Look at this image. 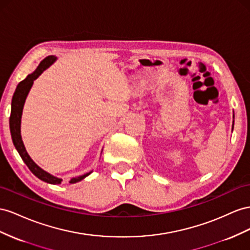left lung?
Returning a JSON list of instances; mask_svg holds the SVG:
<instances>
[{
	"label": "left lung",
	"mask_w": 250,
	"mask_h": 250,
	"mask_svg": "<svg viewBox=\"0 0 250 250\" xmlns=\"http://www.w3.org/2000/svg\"><path fill=\"white\" fill-rule=\"evenodd\" d=\"M233 118H234V116H233ZM232 128H233V125H232Z\"/></svg>",
	"instance_id": "left-lung-1"
}]
</instances>
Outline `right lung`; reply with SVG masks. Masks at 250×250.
I'll return each mask as SVG.
<instances>
[{
	"instance_id": "1",
	"label": "right lung",
	"mask_w": 250,
	"mask_h": 250,
	"mask_svg": "<svg viewBox=\"0 0 250 250\" xmlns=\"http://www.w3.org/2000/svg\"><path fill=\"white\" fill-rule=\"evenodd\" d=\"M57 60V58L55 56H49L45 58L40 65L38 66V68L33 71L30 75L27 76V78L25 80H23L22 82H20L19 85L17 86V89L13 93L12 97V101H11V112H10V118H9V128H10V133H11V139L13 142V145H15L16 149L18 150L19 154L21 156L22 160L24 161V163L27 165V167L29 168L30 171L36 175L37 178H39L40 180H42L46 183L49 184H61V182L63 180L53 177L52 174L46 172L45 170H43L41 167H39L35 162L31 160V158L29 157V154L27 153L26 148L24 146V143L22 141V137H21V119H22V112H23V107L25 104V101L27 96H28V92L31 88V86L33 84V81L39 78V76L41 73L48 68V67L55 62ZM91 173H85L83 175H80V177H76L72 178L69 183L73 184L77 183V182H80L81 180H83L84 178H86L87 175H89Z\"/></svg>"
}]
</instances>
